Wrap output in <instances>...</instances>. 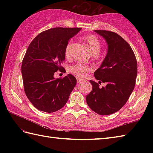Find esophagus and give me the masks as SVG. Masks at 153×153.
<instances>
[{
	"instance_id": "obj_1",
	"label": "esophagus",
	"mask_w": 153,
	"mask_h": 153,
	"mask_svg": "<svg viewBox=\"0 0 153 153\" xmlns=\"http://www.w3.org/2000/svg\"><path fill=\"white\" fill-rule=\"evenodd\" d=\"M82 81H83V79H82L81 78H79V77H77V83L82 82Z\"/></svg>"
}]
</instances>
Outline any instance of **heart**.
Returning <instances> with one entry per match:
<instances>
[{"instance_id": "b5f03b06", "label": "heart", "mask_w": 153, "mask_h": 153, "mask_svg": "<svg viewBox=\"0 0 153 153\" xmlns=\"http://www.w3.org/2000/svg\"><path fill=\"white\" fill-rule=\"evenodd\" d=\"M83 40L88 45L90 49L91 50L93 54H97L101 49V42L99 38L94 34L87 35L83 37ZM72 45V41H69L67 43L65 48V56L66 58H70L71 56V47ZM91 69L89 66L82 63H77L71 66L70 68V71L72 74L77 76L83 77L85 76L87 72Z\"/></svg>"}]
</instances>
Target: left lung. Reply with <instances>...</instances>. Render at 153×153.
<instances>
[{"instance_id":"1","label":"left lung","mask_w":153,"mask_h":153,"mask_svg":"<svg viewBox=\"0 0 153 153\" xmlns=\"http://www.w3.org/2000/svg\"><path fill=\"white\" fill-rule=\"evenodd\" d=\"M108 44V52L101 66L94 73L99 83L90 80L93 89L86 97L89 108L100 115L118 111L128 101L135 85L137 64L128 42L114 32L95 30ZM105 82V87L99 84Z\"/></svg>"}]
</instances>
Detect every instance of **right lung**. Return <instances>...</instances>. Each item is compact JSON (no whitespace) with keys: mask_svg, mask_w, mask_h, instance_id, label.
I'll use <instances>...</instances> for the list:
<instances>
[{"mask_svg":"<svg viewBox=\"0 0 153 153\" xmlns=\"http://www.w3.org/2000/svg\"><path fill=\"white\" fill-rule=\"evenodd\" d=\"M81 27H54L44 31L31 42L23 58L22 74L25 95L37 109L51 113L66 105L76 85V78L68 74L55 79L65 60V48Z\"/></svg>","mask_w":153,"mask_h":153,"instance_id":"1","label":"right lung"}]
</instances>
